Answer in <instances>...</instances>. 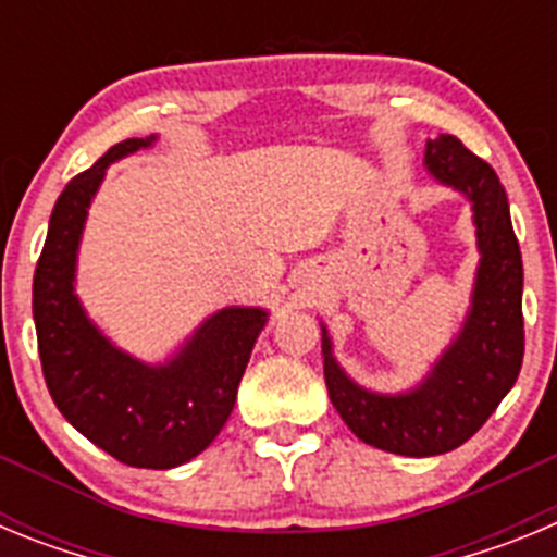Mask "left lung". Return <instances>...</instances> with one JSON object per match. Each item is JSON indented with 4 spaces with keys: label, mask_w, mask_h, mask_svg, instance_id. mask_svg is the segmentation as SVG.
<instances>
[{
    "label": "left lung",
    "mask_w": 557,
    "mask_h": 557,
    "mask_svg": "<svg viewBox=\"0 0 557 557\" xmlns=\"http://www.w3.org/2000/svg\"><path fill=\"white\" fill-rule=\"evenodd\" d=\"M424 166L435 181L462 191L474 211L480 264L460 334L421 385L387 396L359 387L337 366L321 323L323 376L334 410L359 441L407 457L444 455L466 444L516 385L524 357V270L505 186L449 133L426 141Z\"/></svg>",
    "instance_id": "obj_1"
}]
</instances>
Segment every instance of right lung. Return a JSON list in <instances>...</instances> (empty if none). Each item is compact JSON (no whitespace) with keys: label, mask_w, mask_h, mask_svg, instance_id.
I'll return each instance as SVG.
<instances>
[{"label":"right lung","mask_w":557,"mask_h":557,"mask_svg":"<svg viewBox=\"0 0 557 557\" xmlns=\"http://www.w3.org/2000/svg\"><path fill=\"white\" fill-rule=\"evenodd\" d=\"M156 141L125 139L61 191L33 275V318L49 396L69 424L136 469H175L220 435L253 343L268 323L259 307L206 318L178 354L147 366L88 321L75 295L77 248L108 164Z\"/></svg>","instance_id":"obj_1"}]
</instances>
